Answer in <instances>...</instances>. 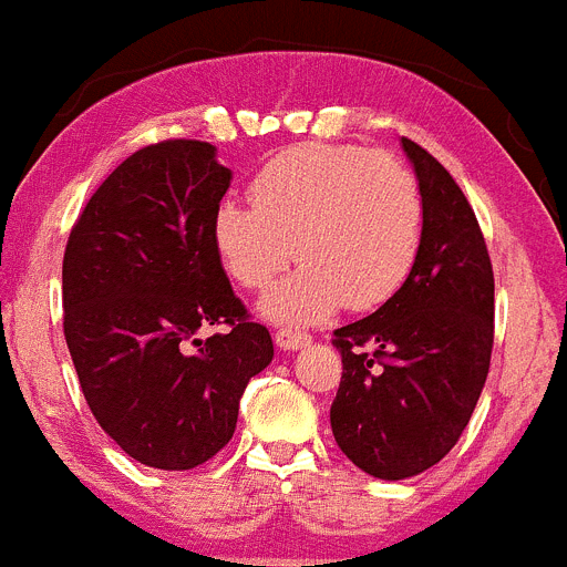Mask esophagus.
I'll return each instance as SVG.
<instances>
[{"label": "esophagus", "mask_w": 567, "mask_h": 567, "mask_svg": "<svg viewBox=\"0 0 567 567\" xmlns=\"http://www.w3.org/2000/svg\"><path fill=\"white\" fill-rule=\"evenodd\" d=\"M274 341H277V347L285 349V352H293V349L308 347L310 336L308 332H296V330H288V327H282V330L274 332Z\"/></svg>", "instance_id": "esophagus-1"}]
</instances>
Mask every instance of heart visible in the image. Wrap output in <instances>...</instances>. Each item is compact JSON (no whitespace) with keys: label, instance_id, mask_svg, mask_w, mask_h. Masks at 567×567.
Listing matches in <instances>:
<instances>
[{"label":"heart","instance_id":"1","mask_svg":"<svg viewBox=\"0 0 567 567\" xmlns=\"http://www.w3.org/2000/svg\"><path fill=\"white\" fill-rule=\"evenodd\" d=\"M422 235V198L409 167L355 145H296L251 182V204L212 212V246L243 288L274 285L259 313L310 324L343 301L374 308L409 277Z\"/></svg>","mask_w":567,"mask_h":567}]
</instances>
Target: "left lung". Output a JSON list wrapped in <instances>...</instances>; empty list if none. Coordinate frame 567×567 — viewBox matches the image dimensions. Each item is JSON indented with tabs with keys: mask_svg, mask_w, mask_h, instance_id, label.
I'll use <instances>...</instances> for the list:
<instances>
[{
	"mask_svg": "<svg viewBox=\"0 0 567 567\" xmlns=\"http://www.w3.org/2000/svg\"><path fill=\"white\" fill-rule=\"evenodd\" d=\"M422 198L409 277L372 316L336 330L343 374L330 409L349 462L383 481L453 451L486 383L495 279L475 212L442 164L403 140Z\"/></svg>",
	"mask_w": 567,
	"mask_h": 567,
	"instance_id": "left-lung-1",
	"label": "left lung"
}]
</instances>
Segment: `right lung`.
<instances>
[{
	"label": "right lung",
	"instance_id": "1",
	"mask_svg": "<svg viewBox=\"0 0 567 567\" xmlns=\"http://www.w3.org/2000/svg\"><path fill=\"white\" fill-rule=\"evenodd\" d=\"M229 184L209 142L147 145L100 184L69 235V355L94 420L145 467L209 462L235 433L248 380L274 358L212 246ZM212 323L230 330L198 339Z\"/></svg>",
	"mask_w": 567,
	"mask_h": 567
}]
</instances>
